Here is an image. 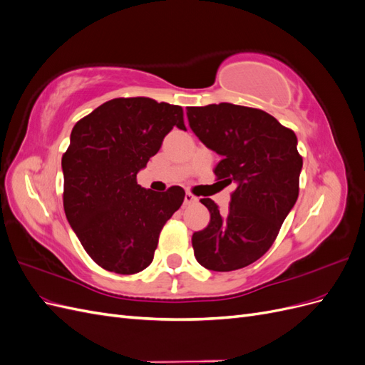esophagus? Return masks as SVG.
<instances>
[{
	"label": "esophagus",
	"mask_w": 365,
	"mask_h": 365,
	"mask_svg": "<svg viewBox=\"0 0 365 365\" xmlns=\"http://www.w3.org/2000/svg\"><path fill=\"white\" fill-rule=\"evenodd\" d=\"M197 200L196 197L192 195V193H185V196H184V205H192V204H195Z\"/></svg>",
	"instance_id": "esophagus-1"
}]
</instances>
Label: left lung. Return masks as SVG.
Returning a JSON list of instances; mask_svg holds the SVG:
<instances>
[{"instance_id": "left-lung-1", "label": "left lung", "mask_w": 365, "mask_h": 365, "mask_svg": "<svg viewBox=\"0 0 365 365\" xmlns=\"http://www.w3.org/2000/svg\"><path fill=\"white\" fill-rule=\"evenodd\" d=\"M192 130L222 160L224 187L235 182L227 212L202 197L210 222L192 236L195 257L212 271H235L259 260L277 237L300 190L303 158L294 130L257 108L233 103L189 106Z\"/></svg>"}]
</instances>
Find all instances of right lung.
Segmentation results:
<instances>
[{"mask_svg": "<svg viewBox=\"0 0 365 365\" xmlns=\"http://www.w3.org/2000/svg\"><path fill=\"white\" fill-rule=\"evenodd\" d=\"M173 126L185 130L181 106L118 97L71 130L62 155L63 210L88 256L106 271L148 268L164 224L184 201L180 185L152 192L137 184L138 170Z\"/></svg>", "mask_w": 365, "mask_h": 365, "instance_id": "obj_1", "label": "right lung"}]
</instances>
